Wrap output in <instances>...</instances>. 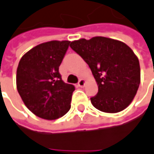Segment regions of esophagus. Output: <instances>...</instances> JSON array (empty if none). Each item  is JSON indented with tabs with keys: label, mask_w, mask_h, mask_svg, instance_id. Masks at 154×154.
I'll list each match as a JSON object with an SVG mask.
<instances>
[{
	"label": "esophagus",
	"mask_w": 154,
	"mask_h": 154,
	"mask_svg": "<svg viewBox=\"0 0 154 154\" xmlns=\"http://www.w3.org/2000/svg\"><path fill=\"white\" fill-rule=\"evenodd\" d=\"M85 84H86V81H85V79H84V78H81L80 80H79V82H78V86H80V87H84L85 85Z\"/></svg>",
	"instance_id": "obj_1"
}]
</instances>
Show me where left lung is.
<instances>
[{"label":"left lung","mask_w":154,"mask_h":154,"mask_svg":"<svg viewBox=\"0 0 154 154\" xmlns=\"http://www.w3.org/2000/svg\"><path fill=\"white\" fill-rule=\"evenodd\" d=\"M69 46L89 65L96 80L99 91L91 98L95 108L118 113L132 102L140 85V66L129 46L100 36L74 40Z\"/></svg>","instance_id":"left-lung-1"}]
</instances>
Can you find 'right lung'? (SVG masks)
Listing matches in <instances>:
<instances>
[{"instance_id":"add662e5","label":"right lung","mask_w":154,"mask_h":154,"mask_svg":"<svg viewBox=\"0 0 154 154\" xmlns=\"http://www.w3.org/2000/svg\"><path fill=\"white\" fill-rule=\"evenodd\" d=\"M69 43H41L25 53L18 63L17 89L24 105L38 117L55 120L70 109L75 86L64 83L59 73Z\"/></svg>"}]
</instances>
